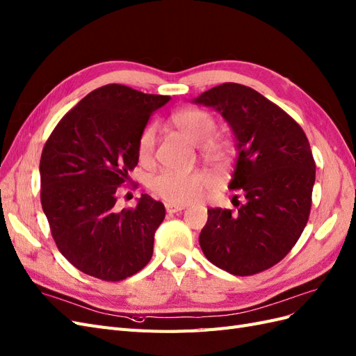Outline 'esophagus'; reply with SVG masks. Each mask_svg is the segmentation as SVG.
Masks as SVG:
<instances>
[{
    "instance_id": "obj_1",
    "label": "esophagus",
    "mask_w": 356,
    "mask_h": 356,
    "mask_svg": "<svg viewBox=\"0 0 356 356\" xmlns=\"http://www.w3.org/2000/svg\"><path fill=\"white\" fill-rule=\"evenodd\" d=\"M185 209V206H180V204H172V202H165V210L167 213H177V211H181Z\"/></svg>"
}]
</instances>
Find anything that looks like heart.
I'll use <instances>...</instances> for the list:
<instances>
[{"instance_id": "1", "label": "heart", "mask_w": 356, "mask_h": 356, "mask_svg": "<svg viewBox=\"0 0 356 356\" xmlns=\"http://www.w3.org/2000/svg\"><path fill=\"white\" fill-rule=\"evenodd\" d=\"M171 124L192 143L202 145L207 155H216L223 149L218 137H211L216 129V119L210 111L198 107L180 108L171 115ZM156 145V128L147 125L140 133L137 141V155L141 162H147L154 155ZM211 184L206 172L162 171L149 180V188L155 195L172 204H189L198 201Z\"/></svg>"}]
</instances>
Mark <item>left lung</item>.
<instances>
[{"instance_id":"1","label":"left lung","mask_w":356,"mask_h":356,"mask_svg":"<svg viewBox=\"0 0 356 356\" xmlns=\"http://www.w3.org/2000/svg\"><path fill=\"white\" fill-rule=\"evenodd\" d=\"M194 103L215 108L231 127L238 155L228 188L245 197L237 210H207L200 246L216 267L252 276L285 258L309 220L316 177L309 140L288 113L248 86L223 83Z\"/></svg>"}]
</instances>
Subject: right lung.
I'll return each instance as SVG.
<instances>
[{
    "label": "right lung",
    "mask_w": 356,
    "mask_h": 356,
    "mask_svg": "<svg viewBox=\"0 0 356 356\" xmlns=\"http://www.w3.org/2000/svg\"><path fill=\"white\" fill-rule=\"evenodd\" d=\"M170 97L106 85L59 120L40 159L42 207L59 252L89 276L119 282L154 253L165 207L147 194L116 209V191L138 162L137 141Z\"/></svg>",
    "instance_id": "add662e5"
}]
</instances>
